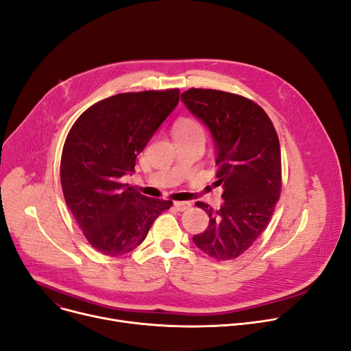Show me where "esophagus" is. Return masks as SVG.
<instances>
[{"instance_id": "1", "label": "esophagus", "mask_w": 351, "mask_h": 351, "mask_svg": "<svg viewBox=\"0 0 351 351\" xmlns=\"http://www.w3.org/2000/svg\"><path fill=\"white\" fill-rule=\"evenodd\" d=\"M191 206V202H188V201H176L174 202V208L177 209V210H186L188 208Z\"/></svg>"}]
</instances>
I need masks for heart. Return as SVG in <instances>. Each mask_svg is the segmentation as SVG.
<instances>
[{"mask_svg": "<svg viewBox=\"0 0 351 351\" xmlns=\"http://www.w3.org/2000/svg\"><path fill=\"white\" fill-rule=\"evenodd\" d=\"M174 134H199V136H204V128L198 121L185 118L176 123Z\"/></svg>", "mask_w": 351, "mask_h": 351, "instance_id": "heart-1", "label": "heart"}]
</instances>
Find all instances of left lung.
Segmentation results:
<instances>
[{
  "label": "left lung",
  "mask_w": 351,
  "mask_h": 351,
  "mask_svg": "<svg viewBox=\"0 0 351 351\" xmlns=\"http://www.w3.org/2000/svg\"><path fill=\"white\" fill-rule=\"evenodd\" d=\"M181 101L210 132L217 152L223 204L213 210L197 202L209 217L194 243L215 260L243 254L264 232L281 193V150L277 132L263 108L236 94L190 88Z\"/></svg>",
  "instance_id": "1"
}]
</instances>
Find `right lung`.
Here are the masks:
<instances>
[{"label":"right lung","instance_id":"right-lung-1","mask_svg":"<svg viewBox=\"0 0 351 351\" xmlns=\"http://www.w3.org/2000/svg\"><path fill=\"white\" fill-rule=\"evenodd\" d=\"M180 90L117 94L80 115L64 142L62 190L90 245L122 256L146 239L152 223L173 202L142 195L122 178L174 111Z\"/></svg>","mask_w":351,"mask_h":351}]
</instances>
